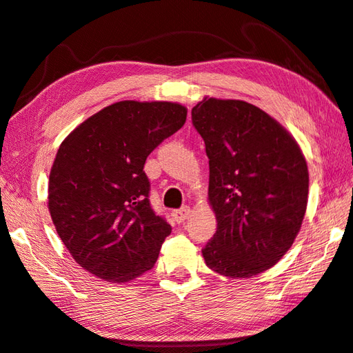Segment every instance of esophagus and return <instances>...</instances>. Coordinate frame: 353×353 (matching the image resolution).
<instances>
[{
	"label": "esophagus",
	"instance_id": "esophagus-1",
	"mask_svg": "<svg viewBox=\"0 0 353 353\" xmlns=\"http://www.w3.org/2000/svg\"><path fill=\"white\" fill-rule=\"evenodd\" d=\"M190 213H191L190 207H183V208H181V210H174V211H172L171 216L174 217V221H176L177 223H182V222L190 216Z\"/></svg>",
	"mask_w": 353,
	"mask_h": 353
}]
</instances>
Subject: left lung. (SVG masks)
I'll list each match as a JSON object with an SVG mask.
<instances>
[{
    "label": "left lung",
    "instance_id": "obj_1",
    "mask_svg": "<svg viewBox=\"0 0 353 353\" xmlns=\"http://www.w3.org/2000/svg\"><path fill=\"white\" fill-rule=\"evenodd\" d=\"M210 159L208 202L217 221L202 250L227 278L272 268L296 238L309 197V170L293 136L243 100L205 97L191 111Z\"/></svg>",
    "mask_w": 353,
    "mask_h": 353
}]
</instances>
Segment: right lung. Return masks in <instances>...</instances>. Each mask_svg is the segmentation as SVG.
Listing matches in <instances>:
<instances>
[{
  "mask_svg": "<svg viewBox=\"0 0 353 353\" xmlns=\"http://www.w3.org/2000/svg\"><path fill=\"white\" fill-rule=\"evenodd\" d=\"M187 112L172 101H117L61 142L49 174V213L70 256L94 276L123 284L154 267L171 227L151 208L143 166Z\"/></svg>",
  "mask_w": 353,
  "mask_h": 353,
  "instance_id": "1",
  "label": "right lung"
}]
</instances>
